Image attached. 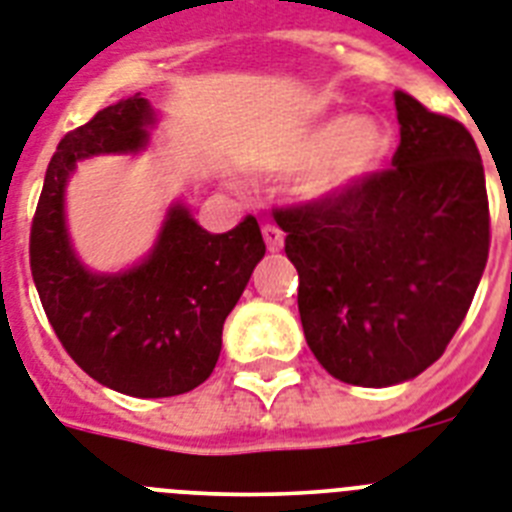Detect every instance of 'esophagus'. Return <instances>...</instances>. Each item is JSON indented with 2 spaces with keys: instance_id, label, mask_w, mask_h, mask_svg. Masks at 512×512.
Here are the masks:
<instances>
[{
  "instance_id": "esophagus-1",
  "label": "esophagus",
  "mask_w": 512,
  "mask_h": 512,
  "mask_svg": "<svg viewBox=\"0 0 512 512\" xmlns=\"http://www.w3.org/2000/svg\"><path fill=\"white\" fill-rule=\"evenodd\" d=\"M263 236H265V244H268L270 252H278V249L283 247V231L278 229L276 223H265Z\"/></svg>"
}]
</instances>
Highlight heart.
<instances>
[{
  "mask_svg": "<svg viewBox=\"0 0 512 512\" xmlns=\"http://www.w3.org/2000/svg\"><path fill=\"white\" fill-rule=\"evenodd\" d=\"M388 150V124L375 117L341 114L296 135L283 153V166L291 171L312 169L304 192L330 200L375 174Z\"/></svg>",
  "mask_w": 512,
  "mask_h": 512,
  "instance_id": "heart-1",
  "label": "heart"
}]
</instances>
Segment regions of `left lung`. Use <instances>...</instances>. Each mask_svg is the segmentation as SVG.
<instances>
[{"label": "left lung", "mask_w": 512, "mask_h": 512, "mask_svg": "<svg viewBox=\"0 0 512 512\" xmlns=\"http://www.w3.org/2000/svg\"><path fill=\"white\" fill-rule=\"evenodd\" d=\"M393 166L330 200L276 208L317 362L385 388L435 364L489 257V200L471 132L395 90Z\"/></svg>", "instance_id": "left-lung-1"}]
</instances>
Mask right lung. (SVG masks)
Listing matches in <instances>:
<instances>
[{"label":"right lung","instance_id":"add662e5","mask_svg":"<svg viewBox=\"0 0 512 512\" xmlns=\"http://www.w3.org/2000/svg\"><path fill=\"white\" fill-rule=\"evenodd\" d=\"M148 124L153 109L137 93L62 137L30 226V273L77 367L117 393L166 398L210 377L223 322L263 260L265 242L255 216L210 234L184 205H174L140 265L114 276L80 265L64 226L67 176L80 158L145 148Z\"/></svg>","mask_w":512,"mask_h":512}]
</instances>
